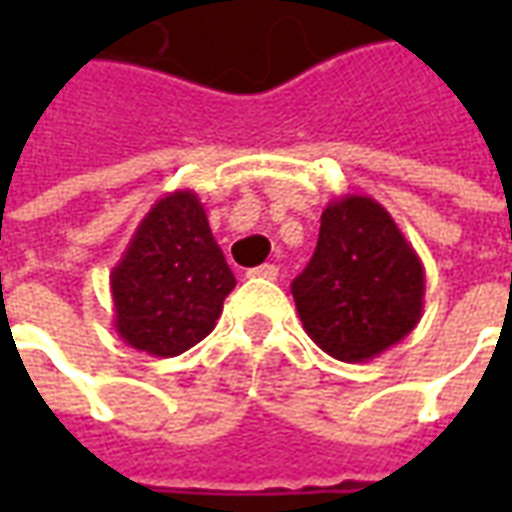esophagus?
I'll return each instance as SVG.
<instances>
[{
    "mask_svg": "<svg viewBox=\"0 0 512 512\" xmlns=\"http://www.w3.org/2000/svg\"><path fill=\"white\" fill-rule=\"evenodd\" d=\"M277 274H279V268L274 266V263H263V266H257L249 271V277L268 279V282H271V279H277Z\"/></svg>",
    "mask_w": 512,
    "mask_h": 512,
    "instance_id": "34e87169",
    "label": "esophagus"
}]
</instances>
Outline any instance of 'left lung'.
<instances>
[{
	"instance_id": "8db88e82",
	"label": "left lung",
	"mask_w": 512,
	"mask_h": 512,
	"mask_svg": "<svg viewBox=\"0 0 512 512\" xmlns=\"http://www.w3.org/2000/svg\"><path fill=\"white\" fill-rule=\"evenodd\" d=\"M290 290L312 343L356 365L414 332L425 268L384 205L345 194L323 208L315 255Z\"/></svg>"
}]
</instances>
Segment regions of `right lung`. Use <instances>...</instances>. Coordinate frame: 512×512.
Returning a JSON list of instances; mask_svg holds the SVG:
<instances>
[{"instance_id": "add662e5", "label": "right lung", "mask_w": 512, "mask_h": 512, "mask_svg": "<svg viewBox=\"0 0 512 512\" xmlns=\"http://www.w3.org/2000/svg\"><path fill=\"white\" fill-rule=\"evenodd\" d=\"M109 285L117 334L136 351L178 356L213 332L235 277L194 191L156 200Z\"/></svg>"}]
</instances>
